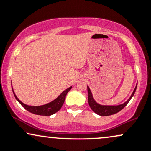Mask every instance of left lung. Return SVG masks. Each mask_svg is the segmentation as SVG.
<instances>
[{"mask_svg": "<svg viewBox=\"0 0 151 151\" xmlns=\"http://www.w3.org/2000/svg\"><path fill=\"white\" fill-rule=\"evenodd\" d=\"M136 87L137 86H136L134 90H133L132 94L130 96V98L126 102H124V104L117 106H106L101 105L99 104L96 103V101L93 99L91 90H90L89 86H87L88 101H89V105L90 108L92 109V111L94 113H96V114H98V115L99 116H107L113 115V114H116L118 112L120 111L121 110H122V109L127 105V104L129 103L130 100H131V99L133 97L135 92H136Z\"/></svg>", "mask_w": 151, "mask_h": 151, "instance_id": "1", "label": "left lung"}]
</instances>
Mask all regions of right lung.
<instances>
[{"label":"right lung","instance_id":"obj_1","mask_svg":"<svg viewBox=\"0 0 151 151\" xmlns=\"http://www.w3.org/2000/svg\"><path fill=\"white\" fill-rule=\"evenodd\" d=\"M72 89V86L69 87L68 89L62 92L60 96H58L56 99H55L54 101L50 102V103L42 105V106H28L26 105L25 104H23L21 101L18 99V98L17 97L15 93H14L13 89V94H14L15 99L18 101L19 103L22 106V107H24L25 109L27 111H28L30 113L36 114V115H40V116H51L52 114H55L56 112H58L61 107L63 105L64 102H65L66 95L67 93L70 91V89Z\"/></svg>","mask_w":151,"mask_h":151}]
</instances>
